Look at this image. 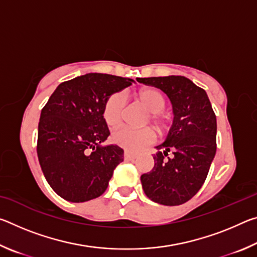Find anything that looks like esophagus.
I'll list each match as a JSON object with an SVG mask.
<instances>
[{
  "label": "esophagus",
  "instance_id": "esophagus-1",
  "mask_svg": "<svg viewBox=\"0 0 257 257\" xmlns=\"http://www.w3.org/2000/svg\"><path fill=\"white\" fill-rule=\"evenodd\" d=\"M123 156H124L125 160H135L137 158V154L132 153V152H129V151H124Z\"/></svg>",
  "mask_w": 257,
  "mask_h": 257
}]
</instances>
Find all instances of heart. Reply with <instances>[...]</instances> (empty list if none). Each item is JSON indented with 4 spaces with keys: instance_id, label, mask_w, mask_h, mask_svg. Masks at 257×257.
Wrapping results in <instances>:
<instances>
[{
    "instance_id": "heart-1",
    "label": "heart",
    "mask_w": 257,
    "mask_h": 257,
    "mask_svg": "<svg viewBox=\"0 0 257 257\" xmlns=\"http://www.w3.org/2000/svg\"><path fill=\"white\" fill-rule=\"evenodd\" d=\"M138 101L150 112V121L161 132L165 127V120L162 112L165 108V98L159 90L144 88L137 94ZM125 107V96L120 92L113 93L106 98L103 106V118L108 127L118 128L122 122ZM155 134L150 128L134 129L129 127L121 128L112 135V141L120 147L128 151H139L143 147L152 144Z\"/></svg>"
}]
</instances>
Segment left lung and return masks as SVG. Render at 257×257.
<instances>
[{
	"mask_svg": "<svg viewBox=\"0 0 257 257\" xmlns=\"http://www.w3.org/2000/svg\"><path fill=\"white\" fill-rule=\"evenodd\" d=\"M137 81L167 94L175 114L165 142L156 146L153 170L141 177L143 189L155 203L181 205L201 189L215 156V113L205 90L188 78L151 77Z\"/></svg>",
	"mask_w": 257,
	"mask_h": 257,
	"instance_id": "8db88e82",
	"label": "left lung"
}]
</instances>
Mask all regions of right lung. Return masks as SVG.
Returning <instances> with one entry per match:
<instances>
[{"label":"right lung","mask_w":257,"mask_h":257,"mask_svg":"<svg viewBox=\"0 0 257 257\" xmlns=\"http://www.w3.org/2000/svg\"><path fill=\"white\" fill-rule=\"evenodd\" d=\"M129 78L87 73L60 84L41 112L37 155L60 197L81 203L106 190L123 150L102 146L110 135L103 118L106 98L132 85Z\"/></svg>","instance_id":"right-lung-1"}]
</instances>
